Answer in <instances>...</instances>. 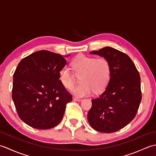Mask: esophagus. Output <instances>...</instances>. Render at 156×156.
I'll list each match as a JSON object with an SVG mask.
<instances>
[{"instance_id": "1", "label": "esophagus", "mask_w": 156, "mask_h": 156, "mask_svg": "<svg viewBox=\"0 0 156 156\" xmlns=\"http://www.w3.org/2000/svg\"><path fill=\"white\" fill-rule=\"evenodd\" d=\"M73 100L75 101H78V102H81L82 101V99L79 98H76V97H74L73 98Z\"/></svg>"}]
</instances>
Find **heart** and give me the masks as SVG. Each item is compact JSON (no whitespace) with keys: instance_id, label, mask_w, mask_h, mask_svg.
Listing matches in <instances>:
<instances>
[{"instance_id":"1","label":"heart","mask_w":156,"mask_h":156,"mask_svg":"<svg viewBox=\"0 0 156 156\" xmlns=\"http://www.w3.org/2000/svg\"><path fill=\"white\" fill-rule=\"evenodd\" d=\"M72 72L66 67L62 68L58 73L59 80L68 90H72L76 82V76L80 78V84L72 90L77 97L90 95L92 91L98 93L107 88L111 76L110 62L105 58L96 59L93 57L80 55L72 61ZM75 74L74 75L73 74Z\"/></svg>"}]
</instances>
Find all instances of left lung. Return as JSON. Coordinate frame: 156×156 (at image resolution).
<instances>
[{
  "instance_id": "obj_1",
  "label": "left lung",
  "mask_w": 156,
  "mask_h": 156,
  "mask_svg": "<svg viewBox=\"0 0 156 156\" xmlns=\"http://www.w3.org/2000/svg\"><path fill=\"white\" fill-rule=\"evenodd\" d=\"M90 54L108 59L111 76L105 92L92 100L88 122L98 131H117L127 125L137 114L142 98L140 73L131 59L117 49L105 47Z\"/></svg>"
}]
</instances>
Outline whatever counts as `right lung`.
<instances>
[{"label": "right lung", "instance_id": "right-lung-1", "mask_svg": "<svg viewBox=\"0 0 156 156\" xmlns=\"http://www.w3.org/2000/svg\"><path fill=\"white\" fill-rule=\"evenodd\" d=\"M66 63L64 56L47 50L33 53L19 63L12 98L20 119L31 127L51 129L64 117L66 105L72 100L58 78Z\"/></svg>", "mask_w": 156, "mask_h": 156}]
</instances>
